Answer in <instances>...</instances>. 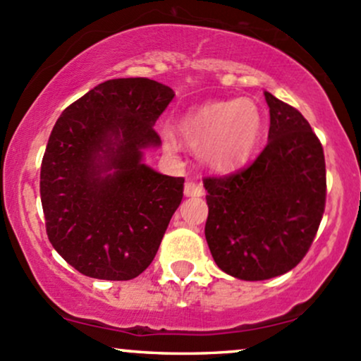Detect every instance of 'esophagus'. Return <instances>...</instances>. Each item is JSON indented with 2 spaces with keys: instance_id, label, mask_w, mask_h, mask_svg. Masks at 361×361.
Segmentation results:
<instances>
[{
  "instance_id": "obj_1",
  "label": "esophagus",
  "mask_w": 361,
  "mask_h": 361,
  "mask_svg": "<svg viewBox=\"0 0 361 361\" xmlns=\"http://www.w3.org/2000/svg\"><path fill=\"white\" fill-rule=\"evenodd\" d=\"M184 194L188 197H200L204 194V189L200 182H194V180H188L184 185Z\"/></svg>"
}]
</instances>
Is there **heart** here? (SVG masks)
I'll use <instances>...</instances> for the list:
<instances>
[{"instance_id":"heart-1","label":"heart","mask_w":361,"mask_h":361,"mask_svg":"<svg viewBox=\"0 0 361 361\" xmlns=\"http://www.w3.org/2000/svg\"><path fill=\"white\" fill-rule=\"evenodd\" d=\"M262 129V117L257 105L245 99L218 100L192 109L179 121V133L185 143L201 147V155L208 165L230 170L249 160ZM170 147H176L173 135L165 136Z\"/></svg>"}]
</instances>
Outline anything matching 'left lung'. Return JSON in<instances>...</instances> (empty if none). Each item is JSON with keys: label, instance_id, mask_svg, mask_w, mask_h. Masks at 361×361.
Segmentation results:
<instances>
[{"label": "left lung", "instance_id": "obj_1", "mask_svg": "<svg viewBox=\"0 0 361 361\" xmlns=\"http://www.w3.org/2000/svg\"><path fill=\"white\" fill-rule=\"evenodd\" d=\"M268 145L226 176L204 177V235L218 268L245 281L288 273L309 252L326 208V160L309 121L264 92Z\"/></svg>", "mask_w": 361, "mask_h": 361}]
</instances>
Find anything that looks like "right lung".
I'll use <instances>...</instances> for the list:
<instances>
[{
  "mask_svg": "<svg viewBox=\"0 0 361 361\" xmlns=\"http://www.w3.org/2000/svg\"><path fill=\"white\" fill-rule=\"evenodd\" d=\"M176 93L149 78L97 85L56 121L40 165L49 242L85 276L128 281L152 264L184 196V177L145 165Z\"/></svg>",
  "mask_w": 361,
  "mask_h": 361,
  "instance_id": "add662e5",
  "label": "right lung"
}]
</instances>
